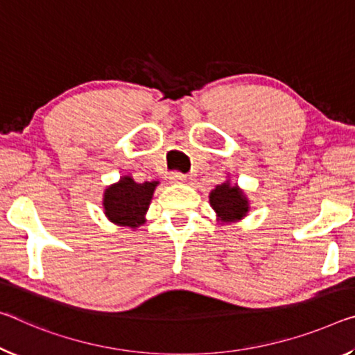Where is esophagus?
<instances>
[{
    "label": "esophagus",
    "instance_id": "obj_1",
    "mask_svg": "<svg viewBox=\"0 0 355 355\" xmlns=\"http://www.w3.org/2000/svg\"><path fill=\"white\" fill-rule=\"evenodd\" d=\"M187 180H188V177L183 175V173H180V172H175V173H172V175H171V182L177 183V184L187 183Z\"/></svg>",
    "mask_w": 355,
    "mask_h": 355
}]
</instances>
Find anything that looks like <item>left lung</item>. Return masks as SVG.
Segmentation results:
<instances>
[{
	"label": "left lung",
	"instance_id": "obj_1",
	"mask_svg": "<svg viewBox=\"0 0 355 355\" xmlns=\"http://www.w3.org/2000/svg\"><path fill=\"white\" fill-rule=\"evenodd\" d=\"M210 205L216 213V221L221 224L237 223L250 213V199L237 183H230V178L216 184L208 194Z\"/></svg>",
	"mask_w": 355,
	"mask_h": 355
}]
</instances>
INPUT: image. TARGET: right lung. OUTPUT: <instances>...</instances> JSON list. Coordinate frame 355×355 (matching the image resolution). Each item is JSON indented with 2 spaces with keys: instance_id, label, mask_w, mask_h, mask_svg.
I'll return each instance as SVG.
<instances>
[{
  "instance_id": "1",
  "label": "right lung",
  "mask_w": 355,
  "mask_h": 355,
  "mask_svg": "<svg viewBox=\"0 0 355 355\" xmlns=\"http://www.w3.org/2000/svg\"><path fill=\"white\" fill-rule=\"evenodd\" d=\"M159 182L136 183L129 175L120 177L116 183L104 189L103 208L110 223L121 227L137 229L147 221V211Z\"/></svg>"
}]
</instances>
